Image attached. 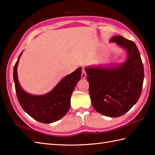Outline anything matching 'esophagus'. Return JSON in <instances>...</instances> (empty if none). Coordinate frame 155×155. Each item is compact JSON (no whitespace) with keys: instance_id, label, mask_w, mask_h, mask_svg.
Masks as SVG:
<instances>
[{"instance_id":"34e87169","label":"esophagus","mask_w":155,"mask_h":155,"mask_svg":"<svg viewBox=\"0 0 155 155\" xmlns=\"http://www.w3.org/2000/svg\"><path fill=\"white\" fill-rule=\"evenodd\" d=\"M86 77H87V73H86V72H85L84 68H83V71H82L81 77H82V78H86Z\"/></svg>"}]
</instances>
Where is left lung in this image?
Wrapping results in <instances>:
<instances>
[{
    "instance_id": "obj_1",
    "label": "left lung",
    "mask_w": 155,
    "mask_h": 155,
    "mask_svg": "<svg viewBox=\"0 0 155 155\" xmlns=\"http://www.w3.org/2000/svg\"><path fill=\"white\" fill-rule=\"evenodd\" d=\"M127 51L122 64L85 68L89 83L92 104L104 116L118 117L129 110L140 96L144 81V67L140 52L134 42L121 36L110 40Z\"/></svg>"
}]
</instances>
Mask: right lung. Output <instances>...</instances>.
I'll return each instance as SVG.
<instances>
[{
  "mask_svg": "<svg viewBox=\"0 0 155 155\" xmlns=\"http://www.w3.org/2000/svg\"><path fill=\"white\" fill-rule=\"evenodd\" d=\"M22 52L13 69V78L16 93L22 109L34 119L42 123H52L58 120L68 113L71 97L81 78L82 68L62 78L52 89L42 95L29 94L22 89L18 79L17 67Z\"/></svg>",
  "mask_w": 155,
  "mask_h": 155,
  "instance_id": "1",
  "label": "right lung"
}]
</instances>
